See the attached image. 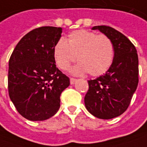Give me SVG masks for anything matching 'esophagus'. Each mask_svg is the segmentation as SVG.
I'll list each match as a JSON object with an SVG mask.
<instances>
[{
	"mask_svg": "<svg viewBox=\"0 0 147 147\" xmlns=\"http://www.w3.org/2000/svg\"><path fill=\"white\" fill-rule=\"evenodd\" d=\"M77 79H75V78H70V83L71 84H74L75 82H76Z\"/></svg>",
	"mask_w": 147,
	"mask_h": 147,
	"instance_id": "34e87169",
	"label": "esophagus"
}]
</instances>
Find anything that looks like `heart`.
Masks as SVG:
<instances>
[{"mask_svg": "<svg viewBox=\"0 0 147 147\" xmlns=\"http://www.w3.org/2000/svg\"><path fill=\"white\" fill-rule=\"evenodd\" d=\"M55 61L62 70H67L76 59L79 61L71 69L74 75L88 73L94 77L107 72L113 64L115 48L105 35L80 29L71 32L68 38L59 39L53 50Z\"/></svg>", "mask_w": 147, "mask_h": 147, "instance_id": "1", "label": "heart"}]
</instances>
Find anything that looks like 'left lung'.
<instances>
[{
	"mask_svg": "<svg viewBox=\"0 0 147 147\" xmlns=\"http://www.w3.org/2000/svg\"><path fill=\"white\" fill-rule=\"evenodd\" d=\"M112 41L113 64L104 75L89 80L84 97L87 110L95 117L110 119L127 110L138 84V56L134 45L120 32L109 26H94Z\"/></svg>",
	"mask_w": 147,
	"mask_h": 147,
	"instance_id": "obj_1",
	"label": "left lung"
}]
</instances>
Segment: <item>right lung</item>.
Segmentation results:
<instances>
[{
    "label": "right lung",
    "instance_id": "obj_1",
    "mask_svg": "<svg viewBox=\"0 0 147 147\" xmlns=\"http://www.w3.org/2000/svg\"><path fill=\"white\" fill-rule=\"evenodd\" d=\"M62 28L41 27L21 38L9 61V96L16 110L31 121L55 115L60 106V94L69 78L56 68L55 45Z\"/></svg>",
    "mask_w": 147,
    "mask_h": 147
}]
</instances>
